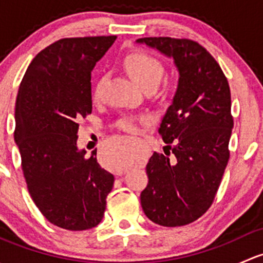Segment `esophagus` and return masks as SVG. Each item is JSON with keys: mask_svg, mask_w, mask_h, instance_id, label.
<instances>
[{"mask_svg": "<svg viewBox=\"0 0 263 263\" xmlns=\"http://www.w3.org/2000/svg\"><path fill=\"white\" fill-rule=\"evenodd\" d=\"M124 172L123 171H121V172H118V173H117V176H122V174H123Z\"/></svg>", "mask_w": 263, "mask_h": 263, "instance_id": "esophagus-1", "label": "esophagus"}]
</instances>
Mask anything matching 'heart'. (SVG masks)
I'll use <instances>...</instances> for the list:
<instances>
[{
	"label": "heart",
	"mask_w": 263,
	"mask_h": 263,
	"mask_svg": "<svg viewBox=\"0 0 263 263\" xmlns=\"http://www.w3.org/2000/svg\"><path fill=\"white\" fill-rule=\"evenodd\" d=\"M124 66L131 78L142 87L151 86V85L156 86L164 72L163 63L160 62V60L145 50H136V52L129 53L124 60ZM102 81H98V84L95 85L94 91H92L94 100H99L102 98ZM145 121H146V117L127 116L117 122V127L129 134H136L139 131L140 123ZM131 163L132 155L127 145H109L107 158H105V166L108 169L119 171L128 166Z\"/></svg>",
	"instance_id": "b5f03b06"
}]
</instances>
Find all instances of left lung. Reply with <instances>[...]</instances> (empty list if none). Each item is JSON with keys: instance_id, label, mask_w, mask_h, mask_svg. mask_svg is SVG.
<instances>
[{"instance_id": "8db88e82", "label": "left lung", "mask_w": 263, "mask_h": 263, "mask_svg": "<svg viewBox=\"0 0 263 263\" xmlns=\"http://www.w3.org/2000/svg\"><path fill=\"white\" fill-rule=\"evenodd\" d=\"M174 60L179 72L159 135L164 154L148 159L142 210L161 227H182L213 205L229 160L230 87L216 60L197 42L169 36L137 39Z\"/></svg>"}]
</instances>
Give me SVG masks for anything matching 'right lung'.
Returning a JSON list of instances; mask_svg holds the SVG:
<instances>
[{"mask_svg": "<svg viewBox=\"0 0 263 263\" xmlns=\"http://www.w3.org/2000/svg\"><path fill=\"white\" fill-rule=\"evenodd\" d=\"M116 35L63 38L38 53L16 98L15 142L29 193L46 219L86 230L104 216L115 177L76 146L79 121L91 113V71Z\"/></svg>", "mask_w": 263, "mask_h": 263, "instance_id": "obj_1", "label": "right lung"}]
</instances>
